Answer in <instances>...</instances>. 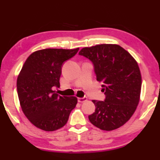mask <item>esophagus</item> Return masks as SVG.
Wrapping results in <instances>:
<instances>
[{"label":"esophagus","mask_w":160,"mask_h":160,"mask_svg":"<svg viewBox=\"0 0 160 160\" xmlns=\"http://www.w3.org/2000/svg\"><path fill=\"white\" fill-rule=\"evenodd\" d=\"M78 101L80 103L85 102L87 101V97H82V98H81V97H79V98H78Z\"/></svg>","instance_id":"esophagus-1"}]
</instances>
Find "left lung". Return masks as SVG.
Masks as SVG:
<instances>
[{
  "label": "left lung",
  "instance_id": "8db88e82",
  "mask_svg": "<svg viewBox=\"0 0 160 160\" xmlns=\"http://www.w3.org/2000/svg\"><path fill=\"white\" fill-rule=\"evenodd\" d=\"M79 54L92 62L97 80L106 94L104 102L92 100L95 111L89 120L103 131L120 128L131 118L140 102L142 77L138 64L118 44L85 47Z\"/></svg>",
  "mask_w": 160,
  "mask_h": 160
}]
</instances>
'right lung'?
Masks as SVG:
<instances>
[{"label": "right lung", "instance_id": "right-lung-1", "mask_svg": "<svg viewBox=\"0 0 160 160\" xmlns=\"http://www.w3.org/2000/svg\"><path fill=\"white\" fill-rule=\"evenodd\" d=\"M78 50H38L22 68L17 80L19 101L24 114L37 128L48 132L62 128L76 106L77 97L58 95L53 88L60 87L63 64Z\"/></svg>", "mask_w": 160, "mask_h": 160}]
</instances>
